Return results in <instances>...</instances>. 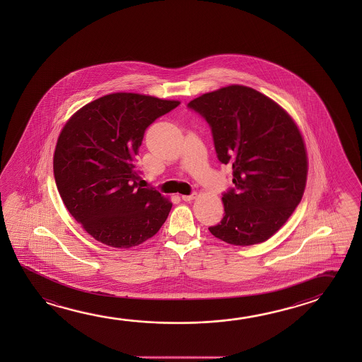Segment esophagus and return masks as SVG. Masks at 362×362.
<instances>
[{"mask_svg":"<svg viewBox=\"0 0 362 362\" xmlns=\"http://www.w3.org/2000/svg\"><path fill=\"white\" fill-rule=\"evenodd\" d=\"M197 193H192L189 196H182V199L185 202L192 201V199H194L196 198Z\"/></svg>","mask_w":362,"mask_h":362,"instance_id":"obj_1","label":"esophagus"}]
</instances>
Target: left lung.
I'll use <instances>...</instances> for the list:
<instances>
[{
    "mask_svg": "<svg viewBox=\"0 0 362 362\" xmlns=\"http://www.w3.org/2000/svg\"><path fill=\"white\" fill-rule=\"evenodd\" d=\"M207 121L217 158L232 165L233 188L222 196L225 216L208 227L236 246L264 243L294 212L307 182L300 131L276 102L245 86H228L188 103Z\"/></svg>",
    "mask_w": 362,
    "mask_h": 362,
    "instance_id": "obj_1",
    "label": "left lung"
}]
</instances>
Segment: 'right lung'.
<instances>
[{
    "mask_svg": "<svg viewBox=\"0 0 362 362\" xmlns=\"http://www.w3.org/2000/svg\"><path fill=\"white\" fill-rule=\"evenodd\" d=\"M180 105L151 95L112 93L71 116L54 153V178L69 214L97 241L129 249L153 238L172 209L141 188L135 156L155 119Z\"/></svg>",
    "mask_w": 362,
    "mask_h": 362,
    "instance_id": "1",
    "label": "right lung"
}]
</instances>
